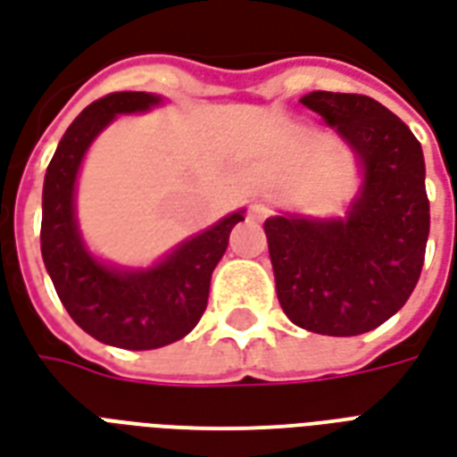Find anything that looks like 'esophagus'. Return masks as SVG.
<instances>
[{"instance_id": "1", "label": "esophagus", "mask_w": 457, "mask_h": 457, "mask_svg": "<svg viewBox=\"0 0 457 457\" xmlns=\"http://www.w3.org/2000/svg\"><path fill=\"white\" fill-rule=\"evenodd\" d=\"M269 215H271V208H269L266 203L256 201V203H252V205H249V218H252V220H266Z\"/></svg>"}]
</instances>
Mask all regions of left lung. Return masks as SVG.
Returning <instances> with one entry per match:
<instances>
[{"label": "left lung", "instance_id": "obj_1", "mask_svg": "<svg viewBox=\"0 0 457 457\" xmlns=\"http://www.w3.org/2000/svg\"><path fill=\"white\" fill-rule=\"evenodd\" d=\"M300 101L356 152L363 186L344 220L263 222L276 293L307 332L356 337L387 322L421 276L431 222L424 154L407 125L370 96L312 91Z\"/></svg>", "mask_w": 457, "mask_h": 457}]
</instances>
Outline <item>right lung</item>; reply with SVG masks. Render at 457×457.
<instances>
[{"instance_id": "add662e5", "label": "right lung", "mask_w": 457, "mask_h": 457, "mask_svg": "<svg viewBox=\"0 0 457 457\" xmlns=\"http://www.w3.org/2000/svg\"><path fill=\"white\" fill-rule=\"evenodd\" d=\"M160 101L145 91H116L89 104L62 135L43 184L40 254L57 297L84 332L118 349H160L194 329L208 305L212 269L232 228L245 220L242 211L232 212L143 271L111 269L87 252L74 218L84 152L118 113L147 111Z\"/></svg>"}]
</instances>
